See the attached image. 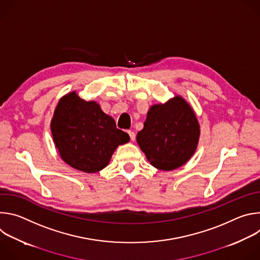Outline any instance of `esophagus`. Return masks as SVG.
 <instances>
[{"label": "esophagus", "mask_w": 260, "mask_h": 260, "mask_svg": "<svg viewBox=\"0 0 260 260\" xmlns=\"http://www.w3.org/2000/svg\"><path fill=\"white\" fill-rule=\"evenodd\" d=\"M127 133H128V135H129L131 140H132V141H135V139H136V134H135V132H133V131H128Z\"/></svg>", "instance_id": "esophagus-1"}]
</instances>
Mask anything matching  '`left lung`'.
Here are the masks:
<instances>
[{
    "instance_id": "obj_1",
    "label": "left lung",
    "mask_w": 260,
    "mask_h": 260,
    "mask_svg": "<svg viewBox=\"0 0 260 260\" xmlns=\"http://www.w3.org/2000/svg\"><path fill=\"white\" fill-rule=\"evenodd\" d=\"M199 137L200 125L192 109L181 96H175L150 108L137 142L154 168L172 171L192 156Z\"/></svg>"
}]
</instances>
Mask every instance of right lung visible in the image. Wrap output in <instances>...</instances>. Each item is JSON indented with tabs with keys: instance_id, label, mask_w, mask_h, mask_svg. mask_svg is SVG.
Returning a JSON list of instances; mask_svg holds the SVG:
<instances>
[{
	"instance_id": "obj_1",
	"label": "right lung",
	"mask_w": 260,
	"mask_h": 260,
	"mask_svg": "<svg viewBox=\"0 0 260 260\" xmlns=\"http://www.w3.org/2000/svg\"><path fill=\"white\" fill-rule=\"evenodd\" d=\"M51 133L60 157L72 168L95 173L104 169L118 145L129 136L116 127L95 102L80 99L75 91L63 96L51 121Z\"/></svg>"
}]
</instances>
